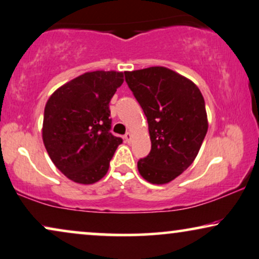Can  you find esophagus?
<instances>
[{"mask_svg": "<svg viewBox=\"0 0 259 259\" xmlns=\"http://www.w3.org/2000/svg\"><path fill=\"white\" fill-rule=\"evenodd\" d=\"M132 139H133V136H132V134H130V133H126L125 135H124V141H125V142H127V143L132 141Z\"/></svg>", "mask_w": 259, "mask_h": 259, "instance_id": "34e87169", "label": "esophagus"}]
</instances>
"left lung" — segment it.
Returning <instances> with one entry per match:
<instances>
[{"mask_svg": "<svg viewBox=\"0 0 259 259\" xmlns=\"http://www.w3.org/2000/svg\"><path fill=\"white\" fill-rule=\"evenodd\" d=\"M124 74L147 117L151 141L137 168L150 184H168L193 163L207 133L204 97L194 82L167 67Z\"/></svg>", "mask_w": 259, "mask_h": 259, "instance_id": "8db88e82", "label": "left lung"}]
</instances>
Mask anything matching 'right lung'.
Listing matches in <instances>:
<instances>
[{
    "instance_id": "obj_1",
    "label": "right lung",
    "mask_w": 259,
    "mask_h": 259,
    "mask_svg": "<svg viewBox=\"0 0 259 259\" xmlns=\"http://www.w3.org/2000/svg\"><path fill=\"white\" fill-rule=\"evenodd\" d=\"M123 72H86L60 86L45 106L42 140L55 167L70 180L91 185L108 173L120 137L110 133L109 103Z\"/></svg>"
}]
</instances>
